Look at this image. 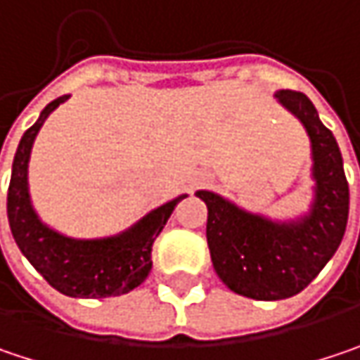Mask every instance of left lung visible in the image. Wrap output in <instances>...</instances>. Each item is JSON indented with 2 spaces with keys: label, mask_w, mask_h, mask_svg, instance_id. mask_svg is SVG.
Masks as SVG:
<instances>
[{
  "label": "left lung",
  "mask_w": 360,
  "mask_h": 360,
  "mask_svg": "<svg viewBox=\"0 0 360 360\" xmlns=\"http://www.w3.org/2000/svg\"><path fill=\"white\" fill-rule=\"evenodd\" d=\"M275 97L309 136V210L281 222L246 212L214 191L195 193L207 205L205 236L218 277L234 293L261 302L285 300L306 289L338 250L349 220V183L336 138L307 96L281 89Z\"/></svg>",
  "instance_id": "obj_1"
}]
</instances>
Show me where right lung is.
<instances>
[{
	"label": "right lung",
	"mask_w": 360,
	"mask_h": 360,
	"mask_svg": "<svg viewBox=\"0 0 360 360\" xmlns=\"http://www.w3.org/2000/svg\"><path fill=\"white\" fill-rule=\"evenodd\" d=\"M67 99L69 96L51 101L18 144L8 189L11 234L22 255L63 295L83 300L122 295L148 277L153 269V243L171 218L175 205L187 195L162 203L116 236L71 238L46 226L38 218L30 201L28 162L36 134L44 120Z\"/></svg>",
	"instance_id": "1"
}]
</instances>
